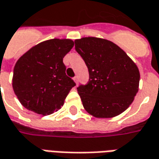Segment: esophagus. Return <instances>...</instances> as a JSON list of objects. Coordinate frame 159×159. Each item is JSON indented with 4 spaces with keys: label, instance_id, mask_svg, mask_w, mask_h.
<instances>
[{
    "label": "esophagus",
    "instance_id": "1",
    "mask_svg": "<svg viewBox=\"0 0 159 159\" xmlns=\"http://www.w3.org/2000/svg\"><path fill=\"white\" fill-rule=\"evenodd\" d=\"M74 82L76 83V85L78 84V77H77V76H75V77H74Z\"/></svg>",
    "mask_w": 159,
    "mask_h": 159
}]
</instances>
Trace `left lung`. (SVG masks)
<instances>
[{
    "label": "left lung",
    "instance_id": "8db88e82",
    "mask_svg": "<svg viewBox=\"0 0 159 159\" xmlns=\"http://www.w3.org/2000/svg\"><path fill=\"white\" fill-rule=\"evenodd\" d=\"M75 49L87 65L89 83L77 88L83 107L96 118L123 113L139 91V71L118 45L95 37L75 40Z\"/></svg>",
    "mask_w": 159,
    "mask_h": 159
}]
</instances>
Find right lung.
<instances>
[{
  "label": "right lung",
  "mask_w": 159,
  "mask_h": 159,
  "mask_svg": "<svg viewBox=\"0 0 159 159\" xmlns=\"http://www.w3.org/2000/svg\"><path fill=\"white\" fill-rule=\"evenodd\" d=\"M74 46L71 39H53L33 46L16 62L13 89L26 109L42 115L57 111L74 81L65 73L63 58Z\"/></svg>",
  "instance_id": "1"
}]
</instances>
